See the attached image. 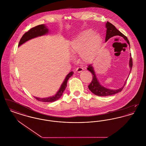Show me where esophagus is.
<instances>
[{"mask_svg":"<svg viewBox=\"0 0 146 146\" xmlns=\"http://www.w3.org/2000/svg\"><path fill=\"white\" fill-rule=\"evenodd\" d=\"M83 70V68L79 67H77V68H76V72H77L80 73V72H81Z\"/></svg>","mask_w":146,"mask_h":146,"instance_id":"esophagus-1","label":"esophagus"}]
</instances>
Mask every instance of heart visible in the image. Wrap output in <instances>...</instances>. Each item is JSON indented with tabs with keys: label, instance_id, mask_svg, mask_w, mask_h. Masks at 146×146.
Masks as SVG:
<instances>
[{
	"label": "heart",
	"instance_id": "heart-1",
	"mask_svg": "<svg viewBox=\"0 0 146 146\" xmlns=\"http://www.w3.org/2000/svg\"><path fill=\"white\" fill-rule=\"evenodd\" d=\"M101 41L98 34H93L91 29L85 30L71 42V52L73 54L79 53L83 61L89 62L94 57Z\"/></svg>",
	"mask_w": 146,
	"mask_h": 146
}]
</instances>
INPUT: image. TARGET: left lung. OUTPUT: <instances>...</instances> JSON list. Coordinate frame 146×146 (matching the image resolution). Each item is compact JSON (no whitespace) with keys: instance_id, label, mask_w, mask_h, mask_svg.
I'll list each match as a JSON object with an SVG mask.
<instances>
[{"instance_id":"left-lung-1","label":"left lung","mask_w":146,"mask_h":146,"mask_svg":"<svg viewBox=\"0 0 146 146\" xmlns=\"http://www.w3.org/2000/svg\"><path fill=\"white\" fill-rule=\"evenodd\" d=\"M106 27L107 28L106 30V39H105V42H107L109 39H110L111 37L116 35H119L124 38V39L130 45V42L129 40L127 39V38L123 35L122 33H121L119 30H118L111 23L109 22H107L106 24ZM130 56H131V55L130 54ZM129 66L130 68V71L132 70V58L131 57L130 58L129 61ZM88 70H89L92 76V79L89 85L88 86V88L89 90L95 95L99 96H110L112 95H114L115 94H117L118 92L121 91L123 89L124 87L125 86V84L126 83V80L127 79H126L125 81V83L124 84L123 86L121 88H119L117 90H111L107 89L106 88L102 86L100 83L98 82L97 80V78L95 75V73L94 72V70L93 68V67L91 66V64H89L88 67Z\"/></svg>"}]
</instances>
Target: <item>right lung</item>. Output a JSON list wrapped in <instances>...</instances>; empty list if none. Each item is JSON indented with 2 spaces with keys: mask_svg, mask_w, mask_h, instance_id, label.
Returning a JSON list of instances; mask_svg holds the SVG:
<instances>
[{
  "mask_svg": "<svg viewBox=\"0 0 146 146\" xmlns=\"http://www.w3.org/2000/svg\"><path fill=\"white\" fill-rule=\"evenodd\" d=\"M48 32H49L48 28H46V27L44 25H40L35 26L33 28H32L30 29L28 32H26L24 35H23L19 43V46H20L22 44L25 43V42L28 41L32 38H34L39 36L46 35L47 33H48ZM73 72H70L69 74H67L62 84L60 87V89L57 91L55 95L51 97H47V98H38V97H35V98L39 101L44 102H51L57 100L62 95L63 92H64V91L67 87V83L68 80L70 77L73 75Z\"/></svg>",
  "mask_w": 146,
  "mask_h": 146,
  "instance_id": "add662e5",
  "label": "right lung"
}]
</instances>
